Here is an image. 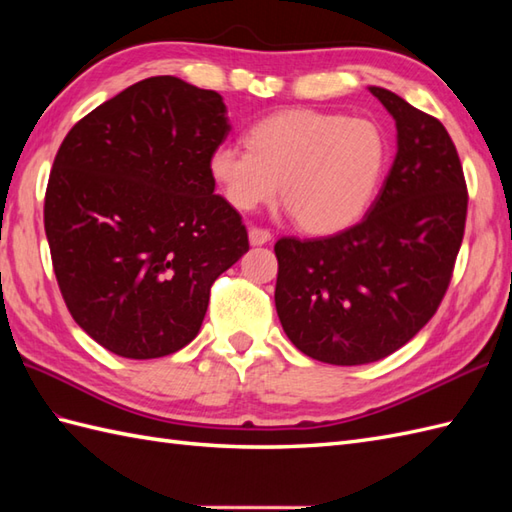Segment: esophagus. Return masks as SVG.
I'll use <instances>...</instances> for the list:
<instances>
[{
    "label": "esophagus",
    "instance_id": "34e87169",
    "mask_svg": "<svg viewBox=\"0 0 512 512\" xmlns=\"http://www.w3.org/2000/svg\"><path fill=\"white\" fill-rule=\"evenodd\" d=\"M248 237H250V244H253V246H262V244L270 242L273 233H270L268 228H262V226H250Z\"/></svg>",
    "mask_w": 512,
    "mask_h": 512
}]
</instances>
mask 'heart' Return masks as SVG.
Masks as SVG:
<instances>
[{"instance_id":"obj_1","label":"heart","mask_w":512,"mask_h":512,"mask_svg":"<svg viewBox=\"0 0 512 512\" xmlns=\"http://www.w3.org/2000/svg\"><path fill=\"white\" fill-rule=\"evenodd\" d=\"M387 140L369 118L321 110H284L246 132V149L220 145L211 176L239 211L281 202L308 233H336L372 202L383 178Z\"/></svg>"}]
</instances>
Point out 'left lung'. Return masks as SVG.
I'll return each mask as SVG.
<instances>
[{"instance_id": "8db88e82", "label": "left lung", "mask_w": 512, "mask_h": 512, "mask_svg": "<svg viewBox=\"0 0 512 512\" xmlns=\"http://www.w3.org/2000/svg\"><path fill=\"white\" fill-rule=\"evenodd\" d=\"M396 118L398 154L361 222L281 237L275 306L288 339L330 365H363L411 341L447 295L469 191L447 129L398 94L369 88Z\"/></svg>"}]
</instances>
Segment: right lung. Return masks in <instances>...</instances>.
Instances as JSON below:
<instances>
[{"instance_id": "add662e5", "label": "right lung", "mask_w": 512, "mask_h": 512, "mask_svg": "<svg viewBox=\"0 0 512 512\" xmlns=\"http://www.w3.org/2000/svg\"><path fill=\"white\" fill-rule=\"evenodd\" d=\"M228 129L220 94L151 76L63 138L43 228L65 306L105 350H182L213 281L248 250L242 215L213 193L209 160Z\"/></svg>"}]
</instances>
